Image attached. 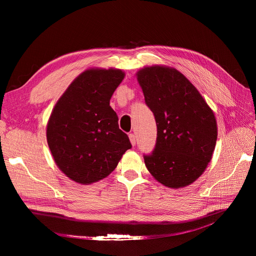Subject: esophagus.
I'll list each match as a JSON object with an SVG mask.
<instances>
[{"instance_id":"obj_1","label":"esophagus","mask_w":256,"mask_h":256,"mask_svg":"<svg viewBox=\"0 0 256 256\" xmlns=\"http://www.w3.org/2000/svg\"><path fill=\"white\" fill-rule=\"evenodd\" d=\"M128 138H130V144L132 146H136V136L134 134H128Z\"/></svg>"}]
</instances>
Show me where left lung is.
<instances>
[{
    "mask_svg": "<svg viewBox=\"0 0 256 256\" xmlns=\"http://www.w3.org/2000/svg\"><path fill=\"white\" fill-rule=\"evenodd\" d=\"M136 79L157 124L156 146L152 155L144 157L146 167L164 186L186 188L212 160L218 138L214 114L174 68L144 66Z\"/></svg>",
    "mask_w": 256,
    "mask_h": 256,
    "instance_id": "left-lung-1",
    "label": "left lung"
}]
</instances>
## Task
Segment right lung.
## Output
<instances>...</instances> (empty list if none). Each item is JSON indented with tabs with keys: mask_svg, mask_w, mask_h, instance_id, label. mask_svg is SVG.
Here are the masks:
<instances>
[{
	"mask_svg": "<svg viewBox=\"0 0 256 256\" xmlns=\"http://www.w3.org/2000/svg\"><path fill=\"white\" fill-rule=\"evenodd\" d=\"M126 74L120 68H91L72 81L56 103L46 140L60 170L80 184L110 174L132 148L109 105Z\"/></svg>",
	"mask_w": 256,
	"mask_h": 256,
	"instance_id": "1",
	"label": "right lung"
}]
</instances>
